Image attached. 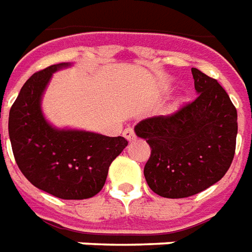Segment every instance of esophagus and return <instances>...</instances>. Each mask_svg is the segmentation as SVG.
I'll return each instance as SVG.
<instances>
[{"label": "esophagus", "instance_id": "esophagus-1", "mask_svg": "<svg viewBox=\"0 0 252 252\" xmlns=\"http://www.w3.org/2000/svg\"><path fill=\"white\" fill-rule=\"evenodd\" d=\"M123 136H124V137H126L128 141H132L136 139L135 132H133V129H132V128H126V129H124V132H123Z\"/></svg>", "mask_w": 252, "mask_h": 252}]
</instances>
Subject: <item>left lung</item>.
Masks as SVG:
<instances>
[{
  "label": "left lung",
  "instance_id": "left-lung-1",
  "mask_svg": "<svg viewBox=\"0 0 252 252\" xmlns=\"http://www.w3.org/2000/svg\"><path fill=\"white\" fill-rule=\"evenodd\" d=\"M197 97L168 116L141 120L135 133L151 147L144 176L155 193L188 197L219 182L235 154L238 113L215 79L192 68Z\"/></svg>",
  "mask_w": 252,
  "mask_h": 252
}]
</instances>
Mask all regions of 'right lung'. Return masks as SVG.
<instances>
[{"label":"right lung","instance_id":"right-lung-1","mask_svg":"<svg viewBox=\"0 0 252 252\" xmlns=\"http://www.w3.org/2000/svg\"><path fill=\"white\" fill-rule=\"evenodd\" d=\"M68 66H48L24 84L9 112V137L18 168L34 187L60 199L81 200L101 191L109 165L128 141L48 123L42 96L52 74Z\"/></svg>","mask_w":252,"mask_h":252}]
</instances>
